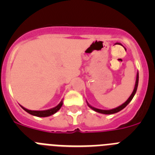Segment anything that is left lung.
Wrapping results in <instances>:
<instances>
[{
    "instance_id": "8db88e82",
    "label": "left lung",
    "mask_w": 155,
    "mask_h": 155,
    "mask_svg": "<svg viewBox=\"0 0 155 155\" xmlns=\"http://www.w3.org/2000/svg\"><path fill=\"white\" fill-rule=\"evenodd\" d=\"M138 81H139V73H138V71H137V73L136 82H135V86H134V91H133L132 94H130V96L129 97L128 99H127V101H126V102H124V103H123L121 105L118 106V107L114 108V109H108V110H105V109H97V108L93 107V106H91V105H90V104L87 102V105H88V107L91 108V109H92V110L95 111V112H97V113H102V114L110 115V114H114V113H118V112L121 111L122 109H124V108H125L126 106H127V105H128V104L131 102V100L133 99V98H134V95H135V94H136V92H137V86H138Z\"/></svg>"
}]
</instances>
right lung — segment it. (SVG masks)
<instances>
[{
	"label": "right lung",
	"instance_id": "obj_1",
	"mask_svg": "<svg viewBox=\"0 0 155 155\" xmlns=\"http://www.w3.org/2000/svg\"><path fill=\"white\" fill-rule=\"evenodd\" d=\"M62 105H63V99L61 100V102H60V103H59L57 106L52 108V109H46V110H41V111L29 110V109L23 107V106H21V108H22V109L25 111V112H27V113H29V114L32 115V116H38V117H47V116H52V115L55 114L57 111L60 110V109L62 107Z\"/></svg>",
	"mask_w": 155,
	"mask_h": 155
}]
</instances>
